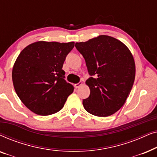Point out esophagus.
Segmentation results:
<instances>
[{"instance_id": "1", "label": "esophagus", "mask_w": 157, "mask_h": 157, "mask_svg": "<svg viewBox=\"0 0 157 157\" xmlns=\"http://www.w3.org/2000/svg\"><path fill=\"white\" fill-rule=\"evenodd\" d=\"M82 84H83L82 82H79L78 83H76V84H75V86H76V88H77V89H78V88L80 87L81 86H82Z\"/></svg>"}]
</instances>
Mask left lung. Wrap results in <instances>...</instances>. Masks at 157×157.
Here are the masks:
<instances>
[{"mask_svg":"<svg viewBox=\"0 0 157 157\" xmlns=\"http://www.w3.org/2000/svg\"><path fill=\"white\" fill-rule=\"evenodd\" d=\"M75 46L91 76L86 81L90 95L83 100V107L96 117L113 114L123 106L134 84L136 68L132 53L121 41L106 35Z\"/></svg>","mask_w":157,"mask_h":157,"instance_id":"8db88e82","label":"left lung"}]
</instances>
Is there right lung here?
<instances>
[{
  "instance_id": "obj_1",
  "label": "right lung",
  "mask_w": 157,
  "mask_h": 157,
  "mask_svg": "<svg viewBox=\"0 0 157 157\" xmlns=\"http://www.w3.org/2000/svg\"><path fill=\"white\" fill-rule=\"evenodd\" d=\"M74 42L37 41L20 53L12 71L17 95L29 110L48 116L63 108L74 86L65 79L62 69Z\"/></svg>"
}]
</instances>
